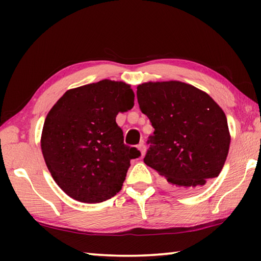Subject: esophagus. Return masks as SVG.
Masks as SVG:
<instances>
[{"mask_svg": "<svg viewBox=\"0 0 261 261\" xmlns=\"http://www.w3.org/2000/svg\"><path fill=\"white\" fill-rule=\"evenodd\" d=\"M138 149H139L140 153H141V156H144L145 155V152H146V146H145V144L144 143H140L138 145Z\"/></svg>", "mask_w": 261, "mask_h": 261, "instance_id": "obj_1", "label": "esophagus"}]
</instances>
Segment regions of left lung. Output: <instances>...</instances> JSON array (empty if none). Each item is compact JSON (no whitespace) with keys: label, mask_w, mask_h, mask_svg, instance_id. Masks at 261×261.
<instances>
[{"label":"left lung","mask_w":261,"mask_h":261,"mask_svg":"<svg viewBox=\"0 0 261 261\" xmlns=\"http://www.w3.org/2000/svg\"><path fill=\"white\" fill-rule=\"evenodd\" d=\"M141 113L154 127L144 162L171 187L196 192L218 177L229 152L226 114L205 92L182 82L137 87Z\"/></svg>","instance_id":"1"}]
</instances>
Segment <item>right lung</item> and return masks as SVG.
<instances>
[{
    "label": "right lung",
    "instance_id": "obj_1",
    "mask_svg": "<svg viewBox=\"0 0 261 261\" xmlns=\"http://www.w3.org/2000/svg\"><path fill=\"white\" fill-rule=\"evenodd\" d=\"M130 85L103 79L65 92L48 113L41 149L57 185L74 200L95 204L121 191L130 160L118 113L135 105Z\"/></svg>",
    "mask_w": 261,
    "mask_h": 261
}]
</instances>
